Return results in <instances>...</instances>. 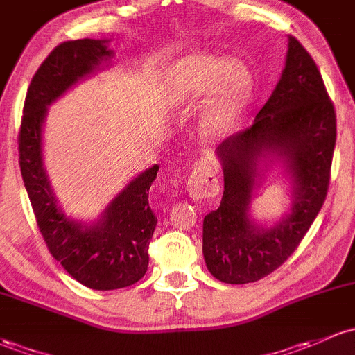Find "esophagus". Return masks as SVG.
<instances>
[{
	"instance_id": "1",
	"label": "esophagus",
	"mask_w": 355,
	"mask_h": 355,
	"mask_svg": "<svg viewBox=\"0 0 355 355\" xmlns=\"http://www.w3.org/2000/svg\"><path fill=\"white\" fill-rule=\"evenodd\" d=\"M188 191L193 200L213 198L218 194V178H216V173L209 164L201 162L194 167L191 176L188 179Z\"/></svg>"
}]
</instances>
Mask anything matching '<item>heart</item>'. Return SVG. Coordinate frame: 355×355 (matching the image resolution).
<instances>
[{
    "label": "heart",
    "mask_w": 355,
    "mask_h": 355,
    "mask_svg": "<svg viewBox=\"0 0 355 355\" xmlns=\"http://www.w3.org/2000/svg\"><path fill=\"white\" fill-rule=\"evenodd\" d=\"M215 100L201 118L205 137H222L232 130L250 87L247 71L239 64L228 66L213 55H191L179 62L171 76V96L188 103L216 89Z\"/></svg>",
    "instance_id": "1"
}]
</instances>
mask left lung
Wrapping results in <instances>:
<instances>
[{"mask_svg":"<svg viewBox=\"0 0 355 355\" xmlns=\"http://www.w3.org/2000/svg\"><path fill=\"white\" fill-rule=\"evenodd\" d=\"M337 140V116L313 57L289 37L286 67L276 89L245 130L216 148L223 164L220 207L203 220V255L216 279L245 284L283 266L323 207ZM283 155L295 181L292 213L270 231L248 220L258 157Z\"/></svg>","mask_w":355,"mask_h":355,"instance_id":"left-lung-1","label":"left lung"}]
</instances>
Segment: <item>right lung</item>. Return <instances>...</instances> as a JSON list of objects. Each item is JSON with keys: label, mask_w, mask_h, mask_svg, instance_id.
<instances>
[{"label": "right lung", "mask_w": 355, "mask_h": 355, "mask_svg": "<svg viewBox=\"0 0 355 355\" xmlns=\"http://www.w3.org/2000/svg\"><path fill=\"white\" fill-rule=\"evenodd\" d=\"M112 57L105 40L81 39L59 44L40 64L26 91L18 132V154L25 189L49 252L86 288L108 291L135 284L148 266V243L157 216L148 189L159 166L135 178L103 213L100 223L83 227L57 207L42 167V123L55 98Z\"/></svg>", "instance_id": "right-lung-1"}]
</instances>
